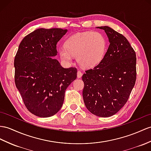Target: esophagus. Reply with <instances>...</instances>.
<instances>
[{
	"label": "esophagus",
	"instance_id": "esophagus-1",
	"mask_svg": "<svg viewBox=\"0 0 151 151\" xmlns=\"http://www.w3.org/2000/svg\"><path fill=\"white\" fill-rule=\"evenodd\" d=\"M77 76H78V78H81L82 77V76H83V73L81 72V71L78 70V73H77Z\"/></svg>",
	"mask_w": 151,
	"mask_h": 151
}]
</instances>
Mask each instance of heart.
<instances>
[{
	"label": "heart",
	"instance_id": "1",
	"mask_svg": "<svg viewBox=\"0 0 151 151\" xmlns=\"http://www.w3.org/2000/svg\"><path fill=\"white\" fill-rule=\"evenodd\" d=\"M65 47L59 49L61 60L71 63L73 56H76L81 66L91 68L99 64L104 58L106 42L101 33L86 32L71 36L66 42Z\"/></svg>",
	"mask_w": 151,
	"mask_h": 151
}]
</instances>
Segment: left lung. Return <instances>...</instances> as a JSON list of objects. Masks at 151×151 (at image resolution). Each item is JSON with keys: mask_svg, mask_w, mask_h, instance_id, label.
<instances>
[{"mask_svg": "<svg viewBox=\"0 0 151 151\" xmlns=\"http://www.w3.org/2000/svg\"><path fill=\"white\" fill-rule=\"evenodd\" d=\"M109 45L103 59L82 77L83 97L88 111L101 117L115 115L126 103L137 79L134 50L126 37L108 26Z\"/></svg>", "mask_w": 151, "mask_h": 151, "instance_id": "left-lung-1", "label": "left lung"}]
</instances>
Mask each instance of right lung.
Returning a JSON list of instances; mask_svg holds the SVG:
<instances>
[{"label":"right lung","instance_id":"obj_1","mask_svg":"<svg viewBox=\"0 0 151 151\" xmlns=\"http://www.w3.org/2000/svg\"><path fill=\"white\" fill-rule=\"evenodd\" d=\"M67 29L40 28L20 42L14 58V82L31 113L49 117L63 104L65 92L77 78V69L65 68L56 59L58 42Z\"/></svg>","mask_w":151,"mask_h":151}]
</instances>
